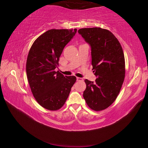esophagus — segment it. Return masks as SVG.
<instances>
[{"label":"esophagus","mask_w":148,"mask_h":148,"mask_svg":"<svg viewBox=\"0 0 148 148\" xmlns=\"http://www.w3.org/2000/svg\"><path fill=\"white\" fill-rule=\"evenodd\" d=\"M77 81H83V79L81 77H77Z\"/></svg>","instance_id":"34e87169"}]
</instances>
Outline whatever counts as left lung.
<instances>
[{"mask_svg": "<svg viewBox=\"0 0 148 148\" xmlns=\"http://www.w3.org/2000/svg\"><path fill=\"white\" fill-rule=\"evenodd\" d=\"M91 49V64L95 82L85 79L83 97L95 111L107 108L115 101L124 81V54L121 43L110 31L101 27L78 30Z\"/></svg>", "mask_w": 148, "mask_h": 148, "instance_id": "1", "label": "left lung"}]
</instances>
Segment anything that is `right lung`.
I'll use <instances>...</instances> for the list:
<instances>
[{"mask_svg":"<svg viewBox=\"0 0 148 148\" xmlns=\"http://www.w3.org/2000/svg\"><path fill=\"white\" fill-rule=\"evenodd\" d=\"M77 29H52L34 42L26 61V74L36 101L45 109L57 110L63 106L76 77L55 71L65 46Z\"/></svg>","mask_w":148,"mask_h":148,"instance_id":"obj_1","label":"right lung"}]
</instances>
